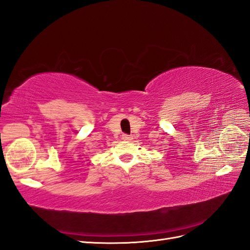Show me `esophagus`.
<instances>
[{
    "mask_svg": "<svg viewBox=\"0 0 250 250\" xmlns=\"http://www.w3.org/2000/svg\"><path fill=\"white\" fill-rule=\"evenodd\" d=\"M122 139H123L124 141H131V140H132V137H131V135H129V134H123V135H122Z\"/></svg>",
    "mask_w": 250,
    "mask_h": 250,
    "instance_id": "1",
    "label": "esophagus"
}]
</instances>
